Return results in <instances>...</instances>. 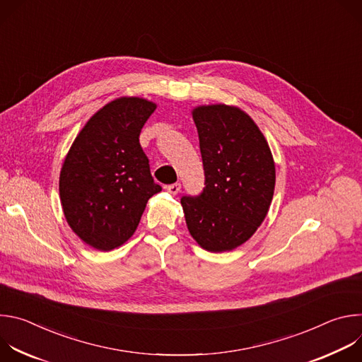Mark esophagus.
Segmentation results:
<instances>
[{
	"mask_svg": "<svg viewBox=\"0 0 362 362\" xmlns=\"http://www.w3.org/2000/svg\"><path fill=\"white\" fill-rule=\"evenodd\" d=\"M180 183H173V185H169V186H166V190L170 193V194H177L179 192H180Z\"/></svg>",
	"mask_w": 362,
	"mask_h": 362,
	"instance_id": "esophagus-1",
	"label": "esophagus"
}]
</instances>
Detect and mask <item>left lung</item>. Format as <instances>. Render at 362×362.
I'll use <instances>...</instances> for the list:
<instances>
[{
	"label": "left lung",
	"instance_id": "left-lung-1",
	"mask_svg": "<svg viewBox=\"0 0 362 362\" xmlns=\"http://www.w3.org/2000/svg\"><path fill=\"white\" fill-rule=\"evenodd\" d=\"M192 116L206 186L199 196L180 199L186 225L204 250H233L268 215L276 177L272 151L252 117L236 106H197Z\"/></svg>",
	"mask_w": 362,
	"mask_h": 362
}]
</instances>
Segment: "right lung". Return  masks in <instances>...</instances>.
<instances>
[{
  "instance_id": "1",
  "label": "right lung",
  "mask_w": 362,
  "mask_h": 362,
  "mask_svg": "<svg viewBox=\"0 0 362 362\" xmlns=\"http://www.w3.org/2000/svg\"><path fill=\"white\" fill-rule=\"evenodd\" d=\"M156 107L141 97L112 100L88 119L64 159L59 190L66 221L97 250L127 242L147 200L162 190L139 141Z\"/></svg>"
}]
</instances>
